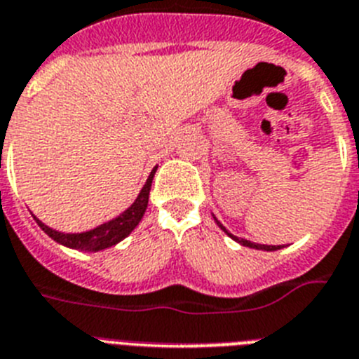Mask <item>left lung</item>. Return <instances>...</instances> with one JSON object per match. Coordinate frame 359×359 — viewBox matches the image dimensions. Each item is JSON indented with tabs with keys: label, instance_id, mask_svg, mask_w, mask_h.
Instances as JSON below:
<instances>
[{
	"label": "left lung",
	"instance_id": "left-lung-1",
	"mask_svg": "<svg viewBox=\"0 0 359 359\" xmlns=\"http://www.w3.org/2000/svg\"><path fill=\"white\" fill-rule=\"evenodd\" d=\"M215 221H217V219H215ZM217 224L221 226V228H222V231H226V233H228V236H230V237H231V239H233V241H237V243H241V245H243V246H248V248H255V250H266V252H273V250H279V248H283V246H281V245H279V246H272V245H257V243H252V241H246V239H239V237H236V236H231L230 231L226 230L224 226H222V224H221V222H219V221H217Z\"/></svg>",
	"mask_w": 359,
	"mask_h": 359
}]
</instances>
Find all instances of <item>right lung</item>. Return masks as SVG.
<instances>
[{
	"mask_svg": "<svg viewBox=\"0 0 359 359\" xmlns=\"http://www.w3.org/2000/svg\"><path fill=\"white\" fill-rule=\"evenodd\" d=\"M156 168H153V171L147 177L146 184L144 188L140 189V194H138L137 201H135L131 206L126 210L123 213H120L116 219L109 222H104L95 230L83 231V233H62V231H56L53 228H49L47 224L40 221V219H36L38 226H40L41 230L54 239L56 243L63 246H69V248L74 250H83V252H98V250L109 248V246H114L116 243H120L122 239L131 233V231L137 228V224L142 221L144 212H146L147 208V201H149V189H151V182L153 177H155Z\"/></svg>",
	"mask_w": 359,
	"mask_h": 359,
	"instance_id": "obj_1",
	"label": "right lung"
}]
</instances>
